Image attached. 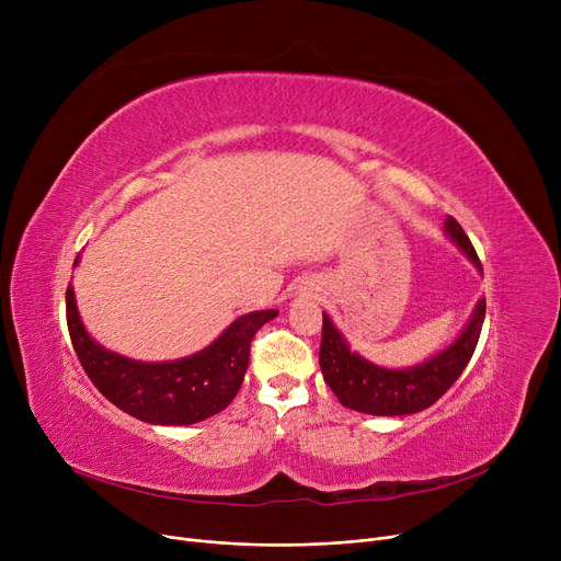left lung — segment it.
I'll return each mask as SVG.
<instances>
[{
    "instance_id": "obj_1",
    "label": "left lung",
    "mask_w": 561,
    "mask_h": 561,
    "mask_svg": "<svg viewBox=\"0 0 561 561\" xmlns=\"http://www.w3.org/2000/svg\"><path fill=\"white\" fill-rule=\"evenodd\" d=\"M444 229L448 239L473 261L476 268L482 273L478 252L473 243H470L466 231L461 229V225L453 216H448ZM484 313L486 300L482 298L455 343H450L446 350L436 352L427 362L400 370L381 368L359 357L357 352H350L347 341L334 328L330 316L322 313V341L318 355L322 377H325L328 387L347 409H355L370 416L416 414V411L432 407L463 373V368L468 366L470 357H473L476 352Z\"/></svg>"
}]
</instances>
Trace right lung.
<instances>
[{"mask_svg": "<svg viewBox=\"0 0 561 561\" xmlns=\"http://www.w3.org/2000/svg\"><path fill=\"white\" fill-rule=\"evenodd\" d=\"M77 261L79 256L75 265ZM66 313L77 357L108 402L152 425H193L218 414L236 398L250 364L254 334L279 311L245 313L195 355L161 364L127 359L88 336L72 284L66 290Z\"/></svg>", "mask_w": 561, "mask_h": 561, "instance_id": "right-lung-1", "label": "right lung"}]
</instances>
